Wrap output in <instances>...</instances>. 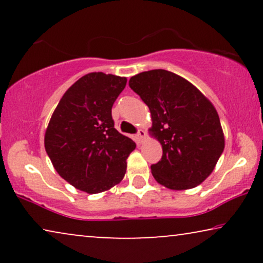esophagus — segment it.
Masks as SVG:
<instances>
[{
    "instance_id": "obj_1",
    "label": "esophagus",
    "mask_w": 263,
    "mask_h": 263,
    "mask_svg": "<svg viewBox=\"0 0 263 263\" xmlns=\"http://www.w3.org/2000/svg\"><path fill=\"white\" fill-rule=\"evenodd\" d=\"M146 139V132L143 130V129H140V130L138 132V134H136V141H138L139 143H142L143 141H145Z\"/></svg>"
}]
</instances>
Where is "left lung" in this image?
Listing matches in <instances>:
<instances>
[{
	"label": "left lung",
	"mask_w": 263,
	"mask_h": 263,
	"mask_svg": "<svg viewBox=\"0 0 263 263\" xmlns=\"http://www.w3.org/2000/svg\"><path fill=\"white\" fill-rule=\"evenodd\" d=\"M129 86L148 106L149 134L163 147L161 160L151 166L154 179L171 190L201 184L213 172L225 147L211 100L184 78L164 69L136 74Z\"/></svg>",
	"instance_id": "8db88e82"
}]
</instances>
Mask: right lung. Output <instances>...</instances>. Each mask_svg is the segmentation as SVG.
<instances>
[{
  "label": "right lung",
  "mask_w": 263,
  "mask_h": 263,
  "mask_svg": "<svg viewBox=\"0 0 263 263\" xmlns=\"http://www.w3.org/2000/svg\"><path fill=\"white\" fill-rule=\"evenodd\" d=\"M127 78L88 73L67 89L45 130L44 146L61 177L81 192H106L123 179L135 142L114 127L111 109Z\"/></svg>",
  "instance_id": "1"
}]
</instances>
